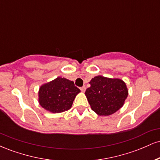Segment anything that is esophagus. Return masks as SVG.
I'll list each match as a JSON object with an SVG mask.
<instances>
[{
	"mask_svg": "<svg viewBox=\"0 0 160 160\" xmlns=\"http://www.w3.org/2000/svg\"><path fill=\"white\" fill-rule=\"evenodd\" d=\"M80 90H81L82 92H84L86 91V86H82V87L80 88Z\"/></svg>",
	"mask_w": 160,
	"mask_h": 160,
	"instance_id": "esophagus-1",
	"label": "esophagus"
}]
</instances>
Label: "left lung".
Wrapping results in <instances>:
<instances>
[{"mask_svg": "<svg viewBox=\"0 0 160 160\" xmlns=\"http://www.w3.org/2000/svg\"><path fill=\"white\" fill-rule=\"evenodd\" d=\"M85 92L91 109L98 116H110L123 106L128 95L126 82L119 78L95 76Z\"/></svg>", "mask_w": 160, "mask_h": 160, "instance_id": "obj_1", "label": "left lung"}]
</instances>
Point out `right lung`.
<instances>
[{"label":"right lung","mask_w":160,"mask_h":160,"mask_svg":"<svg viewBox=\"0 0 160 160\" xmlns=\"http://www.w3.org/2000/svg\"><path fill=\"white\" fill-rule=\"evenodd\" d=\"M80 90L74 82L58 77L42 84L38 91V102L46 111L53 113L68 111Z\"/></svg>","instance_id":"1"}]
</instances>
